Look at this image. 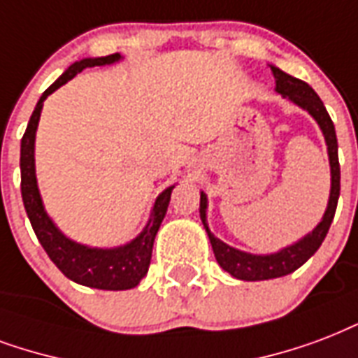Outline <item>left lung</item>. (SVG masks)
I'll return each mask as SVG.
<instances>
[{
    "instance_id": "1",
    "label": "left lung",
    "mask_w": 358,
    "mask_h": 358,
    "mask_svg": "<svg viewBox=\"0 0 358 358\" xmlns=\"http://www.w3.org/2000/svg\"><path fill=\"white\" fill-rule=\"evenodd\" d=\"M270 69H272V75L276 78L278 94H282L283 97L293 101L294 105L308 110L312 114V118L317 122L321 131H323L324 143H327V150H329V161H331V197H329V206L324 210L323 220L312 233L276 253L253 255V253H245L236 250V248H231V245L222 242L220 238H215L214 234L210 233L208 223H206L208 199H206L204 193H201V208H199V212H201L204 229L208 233L215 261L231 276L236 278V280H244V282H261V280L287 276V274H291V272H294L299 266L306 263L308 259L317 252L319 245L323 244L324 236L329 233L332 220H334L338 197H340V163H338L336 131H334V124H332L327 108H324L323 101L319 99V95L313 92L312 86L304 80H299V78L283 73L282 69H278L274 65H270Z\"/></svg>"
}]
</instances>
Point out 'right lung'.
<instances>
[{
    "mask_svg": "<svg viewBox=\"0 0 358 358\" xmlns=\"http://www.w3.org/2000/svg\"><path fill=\"white\" fill-rule=\"evenodd\" d=\"M120 59H122L120 54H110V56H103V58H84L71 65L69 69L65 71L45 94L41 95L20 144L22 201H24V208H26V214L31 222V227H34L41 245L45 248L52 263L56 264L69 280L80 283V285H86V287L103 289V291L133 289L146 276L150 259H152L155 234L159 231L161 222L167 214L174 185L159 193V197L155 199L146 227L131 242L118 245V248H106V250L78 244L75 240L67 238L54 225V222L46 214L45 206H43L39 187H37V178H35V133H37V125H39L43 103L52 92H56L59 86L67 84L71 78H75L86 67L110 65L120 62Z\"/></svg>",
    "mask_w": 358,
    "mask_h": 358,
    "instance_id": "1",
    "label": "right lung"
}]
</instances>
